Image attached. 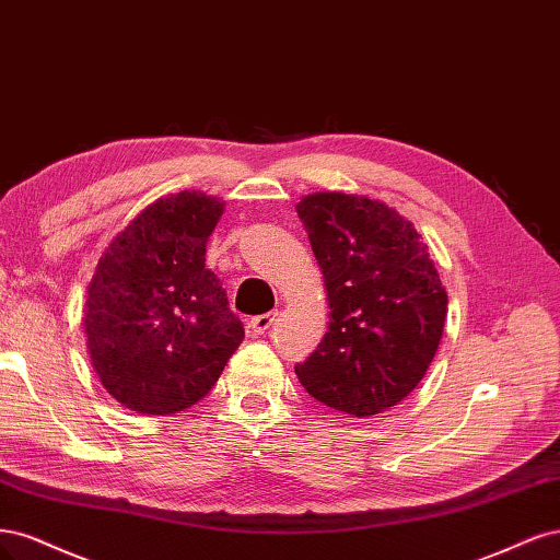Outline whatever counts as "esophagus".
<instances>
[{"mask_svg": "<svg viewBox=\"0 0 560 560\" xmlns=\"http://www.w3.org/2000/svg\"><path fill=\"white\" fill-rule=\"evenodd\" d=\"M279 312H267V314H260V316H254L248 320V330L254 335H265L269 328L275 326Z\"/></svg>", "mask_w": 560, "mask_h": 560, "instance_id": "1", "label": "esophagus"}]
</instances>
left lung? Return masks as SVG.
<instances>
[{
  "label": "left lung",
  "mask_w": 560,
  "mask_h": 560,
  "mask_svg": "<svg viewBox=\"0 0 560 560\" xmlns=\"http://www.w3.org/2000/svg\"><path fill=\"white\" fill-rule=\"evenodd\" d=\"M323 269L330 326L295 365L306 393L372 417L419 386L440 347L446 293L421 234L370 197L316 192L298 205Z\"/></svg>",
  "instance_id": "left-lung-1"
}]
</instances>
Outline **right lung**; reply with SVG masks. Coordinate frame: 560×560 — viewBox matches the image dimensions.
<instances>
[{"mask_svg": "<svg viewBox=\"0 0 560 560\" xmlns=\"http://www.w3.org/2000/svg\"><path fill=\"white\" fill-rule=\"evenodd\" d=\"M223 205L178 192L143 209L100 258L85 300L88 351L102 386L139 413L202 400L244 339L225 288L205 267Z\"/></svg>", "mask_w": 560, "mask_h": 560, "instance_id": "1", "label": "right lung"}]
</instances>
